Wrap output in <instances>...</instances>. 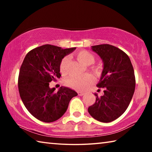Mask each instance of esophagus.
<instances>
[{"instance_id": "1", "label": "esophagus", "mask_w": 152, "mask_h": 152, "mask_svg": "<svg viewBox=\"0 0 152 152\" xmlns=\"http://www.w3.org/2000/svg\"><path fill=\"white\" fill-rule=\"evenodd\" d=\"M84 92H78V94L79 95V96H82V95H84Z\"/></svg>"}]
</instances>
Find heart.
<instances>
[{
	"instance_id": "1",
	"label": "heart",
	"mask_w": 152,
	"mask_h": 152,
	"mask_svg": "<svg viewBox=\"0 0 152 152\" xmlns=\"http://www.w3.org/2000/svg\"><path fill=\"white\" fill-rule=\"evenodd\" d=\"M76 58L80 62L85 66H88L93 64L95 61V58L92 53L87 50H81L76 53ZM68 61V57L65 56L61 60L60 64V70L62 74H64L66 70V66ZM91 70L95 75L99 76L102 72V68L100 66H92ZM94 78L92 75L86 74L81 77H69L64 81L66 86L71 88L76 91H83L93 83Z\"/></svg>"
}]
</instances>
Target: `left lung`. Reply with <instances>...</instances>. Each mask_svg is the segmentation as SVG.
Listing matches in <instances>:
<instances>
[{"mask_svg": "<svg viewBox=\"0 0 152 152\" xmlns=\"http://www.w3.org/2000/svg\"><path fill=\"white\" fill-rule=\"evenodd\" d=\"M103 61L101 80L97 84L104 89L101 97L96 94V102L88 111L97 121L109 123L117 119L127 109L135 87L134 70L129 56L118 48L109 44L92 46Z\"/></svg>", "mask_w": 152, "mask_h": 152, "instance_id": "1", "label": "left lung"}]
</instances>
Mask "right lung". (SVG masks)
Masks as SVG:
<instances>
[{
    "instance_id": "right-lung-1",
    "label": "right lung",
    "mask_w": 152,
    "mask_h": 152,
    "mask_svg": "<svg viewBox=\"0 0 152 152\" xmlns=\"http://www.w3.org/2000/svg\"><path fill=\"white\" fill-rule=\"evenodd\" d=\"M76 48L64 49L43 45L27 53L20 66L18 88L23 102L31 114L41 121L51 123L66 113L69 102L77 92L60 87L56 92L50 82L60 78V64Z\"/></svg>"
}]
</instances>
